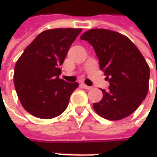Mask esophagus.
Returning <instances> with one entry per match:
<instances>
[{"label": "esophagus", "mask_w": 157, "mask_h": 157, "mask_svg": "<svg viewBox=\"0 0 157 157\" xmlns=\"http://www.w3.org/2000/svg\"><path fill=\"white\" fill-rule=\"evenodd\" d=\"M81 86L85 89H92V87H90V86H88V85H86V84L84 83H81Z\"/></svg>", "instance_id": "esophagus-1"}]
</instances>
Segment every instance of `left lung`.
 Segmentation results:
<instances>
[{
	"label": "left lung",
	"mask_w": 157,
	"mask_h": 157,
	"mask_svg": "<svg viewBox=\"0 0 157 157\" xmlns=\"http://www.w3.org/2000/svg\"><path fill=\"white\" fill-rule=\"evenodd\" d=\"M81 39L90 43L101 70L109 82L102 99L93 104L101 117L121 120L137 109L149 91V67L142 53L127 36L104 29L88 30Z\"/></svg>",
	"instance_id": "8db88e82"
}]
</instances>
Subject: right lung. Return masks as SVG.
<instances>
[{"label": "right lung", "mask_w": 157, "mask_h": 157, "mask_svg": "<svg viewBox=\"0 0 157 157\" xmlns=\"http://www.w3.org/2000/svg\"><path fill=\"white\" fill-rule=\"evenodd\" d=\"M82 29H54L36 36L14 66V88L22 107L32 116L51 119L67 109L78 82L59 78L61 66Z\"/></svg>", "instance_id": "1"}]
</instances>
